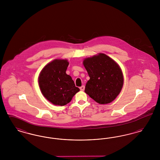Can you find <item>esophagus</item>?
Returning a JSON list of instances; mask_svg holds the SVG:
<instances>
[{
	"label": "esophagus",
	"mask_w": 160,
	"mask_h": 160,
	"mask_svg": "<svg viewBox=\"0 0 160 160\" xmlns=\"http://www.w3.org/2000/svg\"><path fill=\"white\" fill-rule=\"evenodd\" d=\"M84 89H85V87H84V86H82L80 87V89L81 91H84Z\"/></svg>",
	"instance_id": "esophagus-1"
}]
</instances>
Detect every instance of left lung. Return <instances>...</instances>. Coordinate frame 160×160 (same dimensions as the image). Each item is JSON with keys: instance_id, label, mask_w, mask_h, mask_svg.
<instances>
[{"instance_id": "8db88e82", "label": "left lung", "mask_w": 160, "mask_h": 160, "mask_svg": "<svg viewBox=\"0 0 160 160\" xmlns=\"http://www.w3.org/2000/svg\"><path fill=\"white\" fill-rule=\"evenodd\" d=\"M83 65L90 80L84 92L101 104L113 101L122 89L123 79L119 65L105 54L85 59Z\"/></svg>"}]
</instances>
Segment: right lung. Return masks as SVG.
I'll list each match as a JSON object with an SVG mask.
<instances>
[{"label":"right lung","instance_id":"1","mask_svg":"<svg viewBox=\"0 0 160 160\" xmlns=\"http://www.w3.org/2000/svg\"><path fill=\"white\" fill-rule=\"evenodd\" d=\"M68 65L67 60H54L42 69L39 77L42 93L54 105L67 104L80 91L71 77L66 74Z\"/></svg>","mask_w":160,"mask_h":160}]
</instances>
